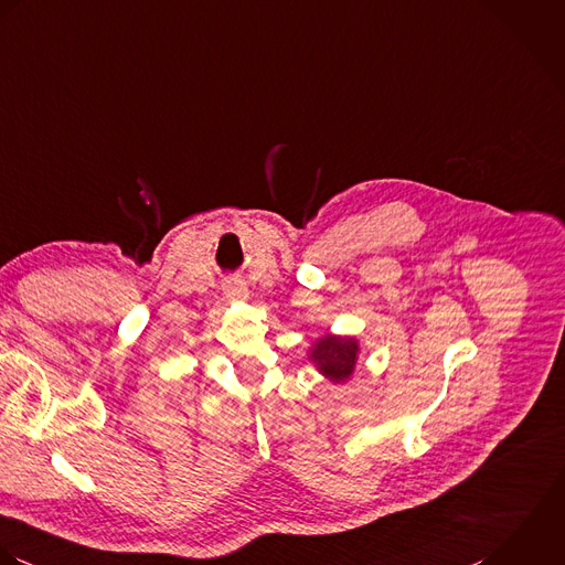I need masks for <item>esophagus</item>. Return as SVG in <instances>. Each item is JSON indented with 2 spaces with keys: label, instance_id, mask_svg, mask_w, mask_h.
Listing matches in <instances>:
<instances>
[{
  "label": "esophagus",
  "instance_id": "esophagus-1",
  "mask_svg": "<svg viewBox=\"0 0 565 565\" xmlns=\"http://www.w3.org/2000/svg\"><path fill=\"white\" fill-rule=\"evenodd\" d=\"M225 295L231 301H246L248 299V288L242 281H233V284H226Z\"/></svg>",
  "mask_w": 565,
  "mask_h": 565
}]
</instances>
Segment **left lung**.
<instances>
[{
    "mask_svg": "<svg viewBox=\"0 0 565 565\" xmlns=\"http://www.w3.org/2000/svg\"><path fill=\"white\" fill-rule=\"evenodd\" d=\"M358 353H360V342L355 337L328 334L312 342L308 360L332 384H344L353 375Z\"/></svg>",
    "mask_w": 565,
    "mask_h": 565,
    "instance_id": "1",
    "label": "left lung"
}]
</instances>
